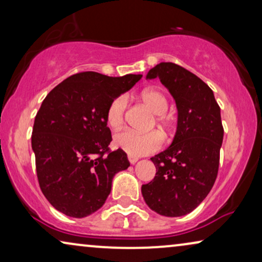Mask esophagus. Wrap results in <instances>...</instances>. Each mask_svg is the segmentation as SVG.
Returning a JSON list of instances; mask_svg holds the SVG:
<instances>
[{
  "instance_id": "34e87169",
  "label": "esophagus",
  "mask_w": 262,
  "mask_h": 262,
  "mask_svg": "<svg viewBox=\"0 0 262 262\" xmlns=\"http://www.w3.org/2000/svg\"><path fill=\"white\" fill-rule=\"evenodd\" d=\"M127 159H128V161H130V163H131V164H135V163L137 162V161H138V157H136V156H131V155H128V156H127Z\"/></svg>"
}]
</instances>
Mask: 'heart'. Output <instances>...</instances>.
<instances>
[{
    "label": "heart",
    "instance_id": "heart-1",
    "mask_svg": "<svg viewBox=\"0 0 262 262\" xmlns=\"http://www.w3.org/2000/svg\"><path fill=\"white\" fill-rule=\"evenodd\" d=\"M139 100L156 114V125L164 135H168L173 127L171 118L167 116L169 101L162 91L156 88L145 89L139 95ZM127 107L126 95H119L111 101L107 108L106 119L112 128H119L124 123L125 111ZM113 143L117 148L123 149L131 156H142L159 150L162 145V138L159 132L139 134L132 130H123L114 135Z\"/></svg>",
    "mask_w": 262,
    "mask_h": 262
}]
</instances>
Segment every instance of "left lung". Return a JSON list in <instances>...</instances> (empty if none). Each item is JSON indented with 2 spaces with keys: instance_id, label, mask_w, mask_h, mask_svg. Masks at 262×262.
Returning <instances> with one entry per match:
<instances>
[{
  "instance_id": "left-lung-1",
  "label": "left lung",
  "mask_w": 262,
  "mask_h": 262,
  "mask_svg": "<svg viewBox=\"0 0 262 262\" xmlns=\"http://www.w3.org/2000/svg\"><path fill=\"white\" fill-rule=\"evenodd\" d=\"M146 78H160L169 91L178 125L171 144L150 159L156 175L142 186V195L161 216L181 217L206 198L216 181L224 135L221 108L212 89L178 64H157Z\"/></svg>"
}]
</instances>
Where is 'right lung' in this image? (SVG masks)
Segmentation results:
<instances>
[{
	"mask_svg": "<svg viewBox=\"0 0 262 262\" xmlns=\"http://www.w3.org/2000/svg\"><path fill=\"white\" fill-rule=\"evenodd\" d=\"M141 78L85 71L46 95L34 119L32 150L42 194L59 212L75 218L94 213L111 193L114 175L130 166L123 150L108 151L106 113L111 101Z\"/></svg>",
	"mask_w": 262,
	"mask_h": 262,
	"instance_id": "right-lung-1",
	"label": "right lung"
}]
</instances>
